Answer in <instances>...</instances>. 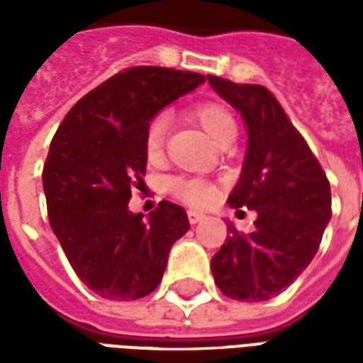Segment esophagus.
Returning <instances> with one entry per match:
<instances>
[{
	"label": "esophagus",
	"mask_w": 363,
	"mask_h": 363,
	"mask_svg": "<svg viewBox=\"0 0 363 363\" xmlns=\"http://www.w3.org/2000/svg\"><path fill=\"white\" fill-rule=\"evenodd\" d=\"M206 216L202 212H196V210H189V221L194 225V223H198V221L204 220Z\"/></svg>",
	"instance_id": "esophagus-1"
}]
</instances>
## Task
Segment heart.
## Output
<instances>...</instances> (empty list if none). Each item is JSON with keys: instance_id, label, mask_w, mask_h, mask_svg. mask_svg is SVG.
<instances>
[{"instance_id": "b5f03b06", "label": "heart", "mask_w": 363, "mask_h": 363, "mask_svg": "<svg viewBox=\"0 0 363 363\" xmlns=\"http://www.w3.org/2000/svg\"><path fill=\"white\" fill-rule=\"evenodd\" d=\"M190 116L196 120L200 128L216 143L223 140L225 135L235 134V120L225 104L216 103V101L198 103L190 108ZM167 128H169V120L165 114H157L150 120V124L145 128V135H143V151L147 159H157L163 153ZM167 186L174 196L181 198L182 202L190 206H206L208 202H212L213 198V189L202 179L173 177L169 179Z\"/></svg>"}]
</instances>
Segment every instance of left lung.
<instances>
[{"label": "left lung", "instance_id": "1", "mask_svg": "<svg viewBox=\"0 0 363 363\" xmlns=\"http://www.w3.org/2000/svg\"><path fill=\"white\" fill-rule=\"evenodd\" d=\"M213 91L241 112L249 134L243 171L228 202L257 210L255 231L231 223L212 259L213 280L237 301H267L288 288L319 251L330 220V184L303 135L262 85L208 75Z\"/></svg>", "mask_w": 363, "mask_h": 363}]
</instances>
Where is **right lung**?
<instances>
[{"instance_id": "1", "label": "right lung", "mask_w": 363, "mask_h": 363, "mask_svg": "<svg viewBox=\"0 0 363 363\" xmlns=\"http://www.w3.org/2000/svg\"><path fill=\"white\" fill-rule=\"evenodd\" d=\"M204 82L194 72L130 67L79 99L54 134L43 171L50 228L79 280L104 299L150 296L189 231L181 206L163 200L145 220L128 202L145 174L150 120Z\"/></svg>"}]
</instances>
